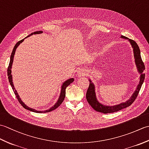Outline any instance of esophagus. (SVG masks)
<instances>
[{"label":"esophagus","instance_id":"obj_1","mask_svg":"<svg viewBox=\"0 0 149 149\" xmlns=\"http://www.w3.org/2000/svg\"><path fill=\"white\" fill-rule=\"evenodd\" d=\"M86 70L84 68H80L78 70L77 72V74L78 77H81V76H84L85 75H86Z\"/></svg>","mask_w":149,"mask_h":149}]
</instances>
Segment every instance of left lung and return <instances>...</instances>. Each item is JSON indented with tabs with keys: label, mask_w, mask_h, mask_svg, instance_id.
I'll return each instance as SVG.
<instances>
[{
	"label": "left lung",
	"mask_w": 149,
	"mask_h": 149,
	"mask_svg": "<svg viewBox=\"0 0 149 149\" xmlns=\"http://www.w3.org/2000/svg\"><path fill=\"white\" fill-rule=\"evenodd\" d=\"M120 38L123 39L127 40L128 42L130 43L131 47L132 48V51H133V56L134 59V63L136 65V67L137 71L140 74V77H139V83L138 86L136 88V90L132 93L130 99L125 101V102H122L119 104H116V105L114 106H107L100 103L99 100H98L97 98V95L95 92V86L94 83H93L90 79H89L90 81V85L88 87V89L87 90L86 97L88 102L90 104V105L93 107V108L98 112L103 113L104 114L106 113H111L118 111L120 110H122V109H124L125 107H129L131 106V104L133 103L135 99H136L138 96V94L140 91L141 87L143 84L144 79H145V74L143 73L145 70V65L143 62L142 61V59L141 58V54H140V50L138 44L136 43L134 40H130L127 38V37L124 36H121Z\"/></svg>",
	"instance_id": "8db88e82"
}]
</instances>
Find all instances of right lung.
<instances>
[{
    "instance_id": "obj_1",
    "label": "right lung",
    "mask_w": 149,
    "mask_h": 149,
    "mask_svg": "<svg viewBox=\"0 0 149 149\" xmlns=\"http://www.w3.org/2000/svg\"><path fill=\"white\" fill-rule=\"evenodd\" d=\"M43 33V31H36V32H34L33 33H31V34H29V36H27V37L25 38H24L23 40L19 41L17 43V44H16V45L14 47L13 50V51H12L11 55V57H10V61H9V66H8V75L9 82V83H10V84H11V86L12 87V89H13V90L14 93L15 94V95H16V97H17V99L18 100V102L20 103L21 105L23 106L25 109H26L27 110H29V111H33V112H34V113H47V112L52 111L56 109L57 107H58L60 106V104H61L63 102V101L64 100V99H65L66 87H67L68 86H69V85L70 84L72 83H73V82H74V78H70V79H67L66 81H65L64 83L62 84L61 88V92H60L59 97L58 98V101H57L54 105L52 107H50V109H49L48 110L44 111H37V110L34 109L33 108H31V107H29V106H27L26 104H25V103L20 99V96H19V95H18V93L17 92V91L16 90V89L15 88L14 84H13V77H12V75H11V68H12L13 63V59H14V56H15V51H16V50H17V47L19 45H20V44L24 42V39H26V38H27L29 37L30 36L33 35V34H41V33Z\"/></svg>"
}]
</instances>
